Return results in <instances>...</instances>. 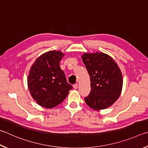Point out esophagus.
Returning <instances> with one entry per match:
<instances>
[{
  "label": "esophagus",
  "instance_id": "esophagus-1",
  "mask_svg": "<svg viewBox=\"0 0 148 148\" xmlns=\"http://www.w3.org/2000/svg\"><path fill=\"white\" fill-rule=\"evenodd\" d=\"M73 88H74L75 89H77V88H78V84H73Z\"/></svg>",
  "mask_w": 148,
  "mask_h": 148
}]
</instances>
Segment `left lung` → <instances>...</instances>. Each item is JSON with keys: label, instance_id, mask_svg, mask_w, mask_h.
I'll use <instances>...</instances> for the list:
<instances>
[{"label": "left lung", "instance_id": "left-lung-1", "mask_svg": "<svg viewBox=\"0 0 148 148\" xmlns=\"http://www.w3.org/2000/svg\"><path fill=\"white\" fill-rule=\"evenodd\" d=\"M91 81V91L84 98L92 109H105L118 99L123 86L121 70L108 54L84 53L82 56Z\"/></svg>", "mask_w": 148, "mask_h": 148}]
</instances>
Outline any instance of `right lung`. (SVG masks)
Instances as JSON below:
<instances>
[{
  "label": "right lung",
  "mask_w": 148,
  "mask_h": 148,
  "mask_svg": "<svg viewBox=\"0 0 148 148\" xmlns=\"http://www.w3.org/2000/svg\"><path fill=\"white\" fill-rule=\"evenodd\" d=\"M64 55L60 51L47 52L38 57L31 67L28 76V89L33 99L41 107H56L73 88L60 67Z\"/></svg>",
  "instance_id": "obj_1"
}]
</instances>
